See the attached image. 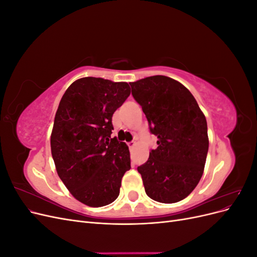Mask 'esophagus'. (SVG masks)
<instances>
[{"instance_id": "esophagus-1", "label": "esophagus", "mask_w": 257, "mask_h": 257, "mask_svg": "<svg viewBox=\"0 0 257 257\" xmlns=\"http://www.w3.org/2000/svg\"><path fill=\"white\" fill-rule=\"evenodd\" d=\"M127 145H128V147L131 148V149H132V148H134V147L136 146V142H131V143H128Z\"/></svg>"}]
</instances>
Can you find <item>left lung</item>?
<instances>
[{"instance_id":"1","label":"left lung","mask_w":257,"mask_h":257,"mask_svg":"<svg viewBox=\"0 0 257 257\" xmlns=\"http://www.w3.org/2000/svg\"><path fill=\"white\" fill-rule=\"evenodd\" d=\"M130 84L158 137V148L137 168L145 191L159 203H177L203 176L209 148L206 116L192 93L169 77L151 76Z\"/></svg>"}]
</instances>
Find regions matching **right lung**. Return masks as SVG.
Returning <instances> with one entry per match:
<instances>
[{"label":"right lung","mask_w":257,"mask_h":257,"mask_svg":"<svg viewBox=\"0 0 257 257\" xmlns=\"http://www.w3.org/2000/svg\"><path fill=\"white\" fill-rule=\"evenodd\" d=\"M130 94L127 82L84 77L61 98L50 137L52 159L67 190L87 206L114 201L131 168L128 147L110 137L112 114Z\"/></svg>","instance_id":"1"}]
</instances>
